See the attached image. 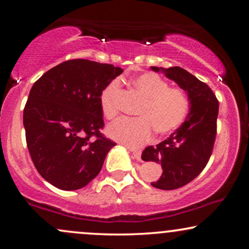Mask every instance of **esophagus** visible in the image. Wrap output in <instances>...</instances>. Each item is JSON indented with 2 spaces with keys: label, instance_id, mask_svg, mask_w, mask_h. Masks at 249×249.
<instances>
[{
  "label": "esophagus",
  "instance_id": "obj_1",
  "mask_svg": "<svg viewBox=\"0 0 249 249\" xmlns=\"http://www.w3.org/2000/svg\"><path fill=\"white\" fill-rule=\"evenodd\" d=\"M130 149V151L132 152V156H134V158L137 160V161H141V156H142V153L139 152V151H134V149H131V148H129Z\"/></svg>",
  "mask_w": 249,
  "mask_h": 249
}]
</instances>
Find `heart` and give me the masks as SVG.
Segmentation results:
<instances>
[{"mask_svg": "<svg viewBox=\"0 0 249 249\" xmlns=\"http://www.w3.org/2000/svg\"><path fill=\"white\" fill-rule=\"evenodd\" d=\"M130 84L144 97L137 110L136 119H122L107 128L112 139L130 148H137L151 141L154 130L160 135H168L182 124L188 115L190 101L187 93L179 87H170L159 74L144 72L132 77ZM120 93V81L114 79L102 90L101 110L107 120L119 115L117 104Z\"/></svg>", "mask_w": 249, "mask_h": 249, "instance_id": "obj_1", "label": "heart"}]
</instances>
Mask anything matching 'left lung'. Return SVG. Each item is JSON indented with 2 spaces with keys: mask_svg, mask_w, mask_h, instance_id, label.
Here are the masks:
<instances>
[{
  "mask_svg": "<svg viewBox=\"0 0 249 249\" xmlns=\"http://www.w3.org/2000/svg\"><path fill=\"white\" fill-rule=\"evenodd\" d=\"M169 79L187 91L190 108L183 124L156 146H148L142 160L162 166V175L151 182L155 188L172 190L192 181L203 171L212 154L216 136L219 101L205 83L180 67L158 68Z\"/></svg>",
  "mask_w": 249,
  "mask_h": 249,
  "instance_id": "1",
  "label": "left lung"
}]
</instances>
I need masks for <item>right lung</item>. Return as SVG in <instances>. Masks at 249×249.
Masks as SVG:
<instances>
[{
	"instance_id": "add662e5",
	"label": "right lung",
	"mask_w": 249,
	"mask_h": 249,
	"mask_svg": "<svg viewBox=\"0 0 249 249\" xmlns=\"http://www.w3.org/2000/svg\"><path fill=\"white\" fill-rule=\"evenodd\" d=\"M121 68L77 59L60 63L33 85L23 110L30 158L47 182L62 190L88 185L115 142L104 137L100 96Z\"/></svg>"
}]
</instances>
